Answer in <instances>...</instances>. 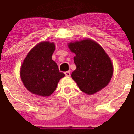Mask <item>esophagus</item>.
<instances>
[{"label": "esophagus", "instance_id": "1", "mask_svg": "<svg viewBox=\"0 0 134 134\" xmlns=\"http://www.w3.org/2000/svg\"><path fill=\"white\" fill-rule=\"evenodd\" d=\"M65 75H66V76L69 77L70 75V71H66V72H65Z\"/></svg>", "mask_w": 134, "mask_h": 134}]
</instances>
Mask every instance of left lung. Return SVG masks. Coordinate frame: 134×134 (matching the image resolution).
Masks as SVG:
<instances>
[{
  "mask_svg": "<svg viewBox=\"0 0 134 134\" xmlns=\"http://www.w3.org/2000/svg\"><path fill=\"white\" fill-rule=\"evenodd\" d=\"M68 47L75 56L73 58L76 69L71 77L80 90L92 95L106 87L113 73V66L100 44L91 39L68 43Z\"/></svg>",
  "mask_w": 134,
  "mask_h": 134,
  "instance_id": "1",
  "label": "left lung"
}]
</instances>
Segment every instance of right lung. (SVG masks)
Masks as SVG:
<instances>
[{
    "mask_svg": "<svg viewBox=\"0 0 134 134\" xmlns=\"http://www.w3.org/2000/svg\"><path fill=\"white\" fill-rule=\"evenodd\" d=\"M54 50V43L41 42L31 49L24 60L20 77L25 87L32 94L50 96L57 89L60 79L65 76L52 59Z\"/></svg>",
    "mask_w": 134,
    "mask_h": 134,
    "instance_id": "obj_1",
    "label": "right lung"
}]
</instances>
